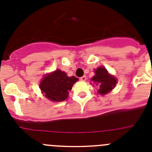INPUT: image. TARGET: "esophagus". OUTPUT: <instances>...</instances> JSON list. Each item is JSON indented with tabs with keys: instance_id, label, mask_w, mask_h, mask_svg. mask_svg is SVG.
<instances>
[{
	"instance_id": "obj_1",
	"label": "esophagus",
	"mask_w": 152,
	"mask_h": 152,
	"mask_svg": "<svg viewBox=\"0 0 152 152\" xmlns=\"http://www.w3.org/2000/svg\"><path fill=\"white\" fill-rule=\"evenodd\" d=\"M80 80H82V81H85L86 80H87V77H86V76H82V77H80Z\"/></svg>"
}]
</instances>
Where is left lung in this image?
Listing matches in <instances>:
<instances>
[{
	"mask_svg": "<svg viewBox=\"0 0 152 152\" xmlns=\"http://www.w3.org/2000/svg\"><path fill=\"white\" fill-rule=\"evenodd\" d=\"M94 72L95 75L91 78V80L96 85L99 86L98 94L101 95L107 94L116 87L117 80L114 76L110 75L104 67H99L94 70Z\"/></svg>",
	"mask_w": 152,
	"mask_h": 152,
	"instance_id": "left-lung-1",
	"label": "left lung"
}]
</instances>
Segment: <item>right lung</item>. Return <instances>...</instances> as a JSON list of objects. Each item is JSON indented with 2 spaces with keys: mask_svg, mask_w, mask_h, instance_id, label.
<instances>
[{
  "mask_svg": "<svg viewBox=\"0 0 152 152\" xmlns=\"http://www.w3.org/2000/svg\"><path fill=\"white\" fill-rule=\"evenodd\" d=\"M78 79L75 76L68 77L64 72L56 70L47 74L39 84L42 94L51 101H64L68 96L72 86Z\"/></svg>",
  "mask_w": 152,
  "mask_h": 152,
  "instance_id": "add662e5",
  "label": "right lung"
}]
</instances>
